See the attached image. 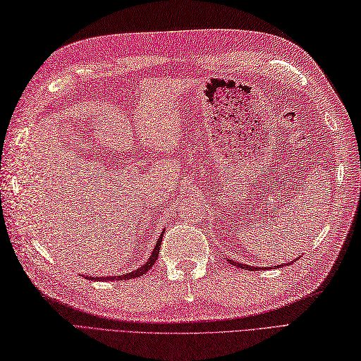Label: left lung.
Returning <instances> with one entry per match:
<instances>
[{"label":"left lung","instance_id":"1","mask_svg":"<svg viewBox=\"0 0 361 361\" xmlns=\"http://www.w3.org/2000/svg\"><path fill=\"white\" fill-rule=\"evenodd\" d=\"M295 260H298V257H295L294 259V262ZM228 262H230L231 263V265H234V267H237V268H242V269H248V271H254V269H257L256 267H250V265H245V263H237V262H234V260H230V259H228ZM291 263L293 262H289V263H286V265H291ZM279 267H285V265H279ZM277 267V268H279ZM268 268H271V267H268ZM260 269V268H259Z\"/></svg>","mask_w":361,"mask_h":361}]
</instances>
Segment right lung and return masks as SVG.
Segmentation results:
<instances>
[{"label": "right lung", "mask_w": 361, "mask_h": 361, "mask_svg": "<svg viewBox=\"0 0 361 361\" xmlns=\"http://www.w3.org/2000/svg\"><path fill=\"white\" fill-rule=\"evenodd\" d=\"M161 242H162V234H161V237H159V239H157V242H156V245H154V250H153V252H152L150 259L147 260L145 265L139 267V268H137V269H135V271L127 272V274H124V276H111V277H87V279H90V280H114V279H116V280H127V279H135V277L144 276L145 272L154 265V262L157 260V257H159Z\"/></svg>", "instance_id": "right-lung-1"}]
</instances>
